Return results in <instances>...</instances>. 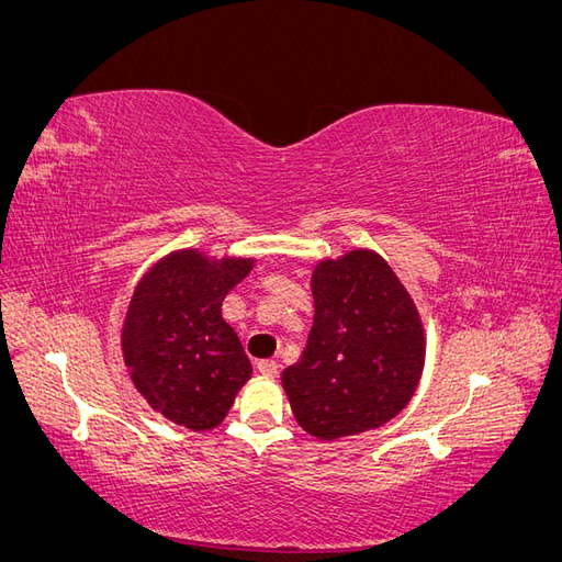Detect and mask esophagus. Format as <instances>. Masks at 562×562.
I'll return each mask as SVG.
<instances>
[{
	"label": "esophagus",
	"instance_id": "esophagus-1",
	"mask_svg": "<svg viewBox=\"0 0 562 562\" xmlns=\"http://www.w3.org/2000/svg\"><path fill=\"white\" fill-rule=\"evenodd\" d=\"M258 372H260L262 378L274 380V378H279V363L277 361H260L258 363Z\"/></svg>",
	"mask_w": 562,
	"mask_h": 562
}]
</instances>
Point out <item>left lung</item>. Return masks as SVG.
Returning a JSON list of instances; mask_svg holds the SVG:
<instances>
[{
    "mask_svg": "<svg viewBox=\"0 0 562 562\" xmlns=\"http://www.w3.org/2000/svg\"><path fill=\"white\" fill-rule=\"evenodd\" d=\"M314 326L281 384L318 440L378 429L415 396L427 359L417 304L380 252L356 248L312 271Z\"/></svg>",
    "mask_w": 562,
    "mask_h": 562,
    "instance_id": "left-lung-1",
    "label": "left lung"
}]
</instances>
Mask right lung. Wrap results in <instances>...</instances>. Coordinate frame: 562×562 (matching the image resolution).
<instances>
[{"label": "right lung", "instance_id": "1", "mask_svg": "<svg viewBox=\"0 0 562 562\" xmlns=\"http://www.w3.org/2000/svg\"><path fill=\"white\" fill-rule=\"evenodd\" d=\"M252 265L241 255L180 248L151 265L131 295L122 326L128 378L151 411L184 429H215L250 380L223 302Z\"/></svg>", "mask_w": 562, "mask_h": 562}]
</instances>
